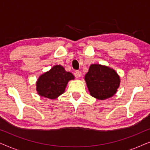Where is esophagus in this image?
<instances>
[{
  "instance_id": "34e87169",
  "label": "esophagus",
  "mask_w": 150,
  "mask_h": 150,
  "mask_svg": "<svg viewBox=\"0 0 150 150\" xmlns=\"http://www.w3.org/2000/svg\"><path fill=\"white\" fill-rule=\"evenodd\" d=\"M82 76V72L79 70H76L75 72V76L76 78H80Z\"/></svg>"
}]
</instances>
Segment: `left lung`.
<instances>
[{
	"label": "left lung",
	"mask_w": 150,
	"mask_h": 150,
	"mask_svg": "<svg viewBox=\"0 0 150 150\" xmlns=\"http://www.w3.org/2000/svg\"><path fill=\"white\" fill-rule=\"evenodd\" d=\"M85 79L88 89L93 97L105 100L116 93L120 79L114 69L98 64H92Z\"/></svg>",
	"instance_id": "obj_1"
}]
</instances>
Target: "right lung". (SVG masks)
<instances>
[{
  "label": "right lung",
  "mask_w": 150,
  "mask_h": 150,
  "mask_svg": "<svg viewBox=\"0 0 150 150\" xmlns=\"http://www.w3.org/2000/svg\"><path fill=\"white\" fill-rule=\"evenodd\" d=\"M74 79L72 74L65 71L63 67L55 65L40 76L37 82V91L41 96L55 99L64 93L68 81Z\"/></svg>",
  "instance_id": "right-lung-1"
}]
</instances>
